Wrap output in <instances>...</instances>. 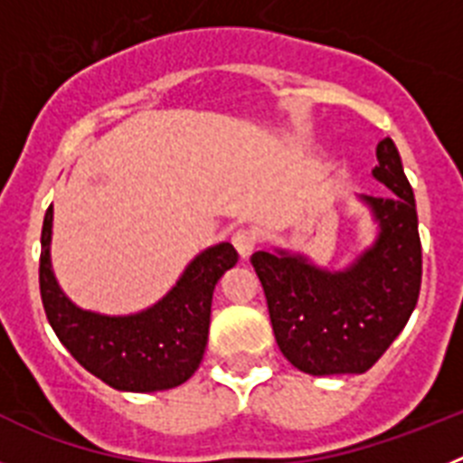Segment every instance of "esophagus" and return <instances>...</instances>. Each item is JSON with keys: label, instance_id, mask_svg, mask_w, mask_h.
<instances>
[{"label": "esophagus", "instance_id": "34e87169", "mask_svg": "<svg viewBox=\"0 0 463 463\" xmlns=\"http://www.w3.org/2000/svg\"><path fill=\"white\" fill-rule=\"evenodd\" d=\"M232 243H234V248L239 250L241 257H250V252L255 250L257 245V232L248 227L236 229L234 234H232Z\"/></svg>", "mask_w": 463, "mask_h": 463}]
</instances>
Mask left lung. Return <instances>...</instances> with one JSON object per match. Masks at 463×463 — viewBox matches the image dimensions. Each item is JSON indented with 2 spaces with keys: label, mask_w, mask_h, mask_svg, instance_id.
Here are the masks:
<instances>
[{
  "label": "left lung",
  "mask_w": 463,
  "mask_h": 463,
  "mask_svg": "<svg viewBox=\"0 0 463 463\" xmlns=\"http://www.w3.org/2000/svg\"><path fill=\"white\" fill-rule=\"evenodd\" d=\"M373 175L387 196H364L380 222L371 250L341 273L304 257L255 252L280 353L310 375L364 373L406 326L422 285V243L412 187L392 138L378 143Z\"/></svg>",
  "instance_id": "8db88e82"
}]
</instances>
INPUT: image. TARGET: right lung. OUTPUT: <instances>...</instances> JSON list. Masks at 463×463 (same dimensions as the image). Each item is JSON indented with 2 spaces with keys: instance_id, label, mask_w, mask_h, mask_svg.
<instances>
[{
  "instance_id": "right-lung-1",
  "label": "right lung",
  "mask_w": 463,
  "mask_h": 463,
  "mask_svg": "<svg viewBox=\"0 0 463 463\" xmlns=\"http://www.w3.org/2000/svg\"><path fill=\"white\" fill-rule=\"evenodd\" d=\"M51 224L52 206H48L41 229V301L55 336L71 357L122 392L171 390L190 380L206 350L213 289L239 261L234 245L220 243L202 252L153 308L106 317L76 308L57 285L48 252Z\"/></svg>"
}]
</instances>
